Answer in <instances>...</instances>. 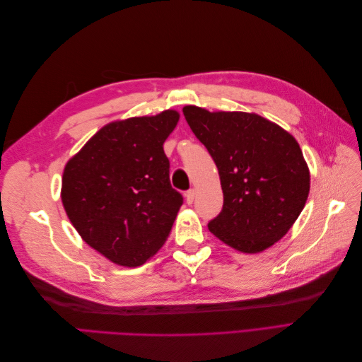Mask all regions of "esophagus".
<instances>
[{"label": "esophagus", "mask_w": 362, "mask_h": 362, "mask_svg": "<svg viewBox=\"0 0 362 362\" xmlns=\"http://www.w3.org/2000/svg\"><path fill=\"white\" fill-rule=\"evenodd\" d=\"M194 198H196V192L194 190H189L187 193H185V202H187L189 205L193 204Z\"/></svg>", "instance_id": "esophagus-1"}]
</instances>
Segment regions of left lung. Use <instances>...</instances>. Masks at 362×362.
<instances>
[{
  "label": "left lung",
  "mask_w": 362,
  "mask_h": 362,
  "mask_svg": "<svg viewBox=\"0 0 362 362\" xmlns=\"http://www.w3.org/2000/svg\"><path fill=\"white\" fill-rule=\"evenodd\" d=\"M185 120L213 157L223 208L208 229L226 246L258 254L286 235L310 194V169L287 129L247 112L185 105Z\"/></svg>",
  "instance_id": "8db88e82"
}]
</instances>
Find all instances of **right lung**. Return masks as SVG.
Masks as SVG:
<instances>
[{"instance_id": "obj_1", "label": "right lung", "mask_w": 362, "mask_h": 362, "mask_svg": "<svg viewBox=\"0 0 362 362\" xmlns=\"http://www.w3.org/2000/svg\"><path fill=\"white\" fill-rule=\"evenodd\" d=\"M180 113L108 122L63 170L62 202L84 242L108 261L139 267L166 243L182 205L163 145Z\"/></svg>"}]
</instances>
